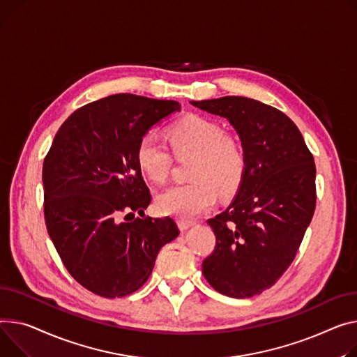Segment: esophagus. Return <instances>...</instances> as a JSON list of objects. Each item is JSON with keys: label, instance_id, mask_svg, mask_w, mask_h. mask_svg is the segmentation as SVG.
<instances>
[{"label": "esophagus", "instance_id": "34e87169", "mask_svg": "<svg viewBox=\"0 0 357 357\" xmlns=\"http://www.w3.org/2000/svg\"><path fill=\"white\" fill-rule=\"evenodd\" d=\"M194 224H195V221H192V220H183V218H179V220H178V225H179V228H181V231L188 229L189 227H192Z\"/></svg>", "mask_w": 357, "mask_h": 357}]
</instances>
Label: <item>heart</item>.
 Segmentation results:
<instances>
[{
  "mask_svg": "<svg viewBox=\"0 0 357 357\" xmlns=\"http://www.w3.org/2000/svg\"><path fill=\"white\" fill-rule=\"evenodd\" d=\"M169 144L178 158L192 156L188 176L192 181L175 185L158 197V208L166 215L189 220L208 211L224 197L240 188L245 171L247 155L241 140L224 132L217 121L189 114L168 129ZM136 162L151 181L163 183L172 169V155L165 142L146 132L136 148Z\"/></svg>",
  "mask_w": 357,
  "mask_h": 357,
  "instance_id": "heart-1",
  "label": "heart"
}]
</instances>
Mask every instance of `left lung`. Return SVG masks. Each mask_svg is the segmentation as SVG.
Listing matches in <instances>:
<instances>
[{
  "label": "left lung",
  "instance_id": "obj_1",
  "mask_svg": "<svg viewBox=\"0 0 357 357\" xmlns=\"http://www.w3.org/2000/svg\"><path fill=\"white\" fill-rule=\"evenodd\" d=\"M238 132L247 171L236 197L208 224L215 248L204 259L211 286L234 298L263 293L287 271L316 208V165L289 116L241 96L191 102Z\"/></svg>",
  "mask_w": 357,
  "mask_h": 357
}]
</instances>
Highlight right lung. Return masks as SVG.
I'll return each instance as SVG.
<instances>
[{
    "label": "right lung",
    "instance_id": "add662e5",
    "mask_svg": "<svg viewBox=\"0 0 357 357\" xmlns=\"http://www.w3.org/2000/svg\"><path fill=\"white\" fill-rule=\"evenodd\" d=\"M179 109L126 93L91 102L67 117L44 158L47 231L70 275L94 294L139 290L179 234L172 218L145 215L152 195L136 162L140 137ZM133 211L142 218L128 220Z\"/></svg>",
    "mask_w": 357,
    "mask_h": 357
}]
</instances>
